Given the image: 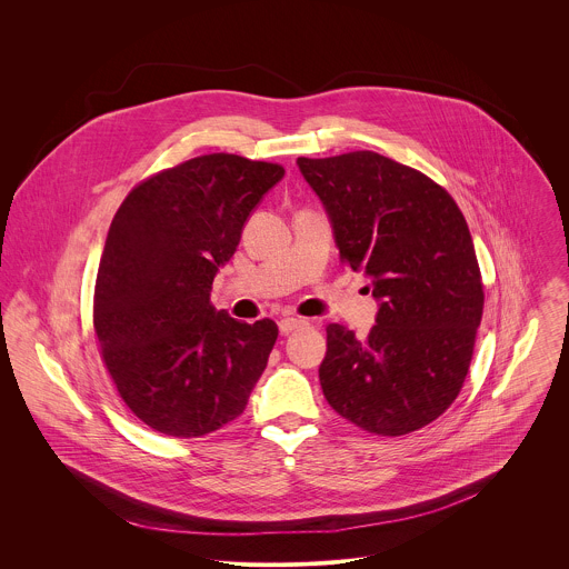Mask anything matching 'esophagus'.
Segmentation results:
<instances>
[{
    "label": "esophagus",
    "instance_id": "34e87169",
    "mask_svg": "<svg viewBox=\"0 0 569 569\" xmlns=\"http://www.w3.org/2000/svg\"><path fill=\"white\" fill-rule=\"evenodd\" d=\"M278 326H280V332H282V335H289V332H293V330H300V328L309 326V322L302 320V318H284V320L278 322Z\"/></svg>",
    "mask_w": 569,
    "mask_h": 569
}]
</instances>
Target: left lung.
I'll use <instances>...</instances> for the list:
<instances>
[{"label": "left lung", "instance_id": "left-lung-1", "mask_svg": "<svg viewBox=\"0 0 569 569\" xmlns=\"http://www.w3.org/2000/svg\"><path fill=\"white\" fill-rule=\"evenodd\" d=\"M298 166L325 203L341 262L363 271L381 302L366 339L326 326V401L370 433L416 431L460 395L482 322L465 214L440 183L372 151Z\"/></svg>", "mask_w": 569, "mask_h": 569}]
</instances>
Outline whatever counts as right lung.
Instances as JSON below:
<instances>
[{
    "label": "right lung",
    "instance_id": "add662e5",
    "mask_svg": "<svg viewBox=\"0 0 569 569\" xmlns=\"http://www.w3.org/2000/svg\"><path fill=\"white\" fill-rule=\"evenodd\" d=\"M282 174L280 163L210 153L151 174L118 208L93 330L120 399L153 431L199 438L243 413L278 326L217 311L210 289Z\"/></svg>",
    "mask_w": 569,
    "mask_h": 569
}]
</instances>
